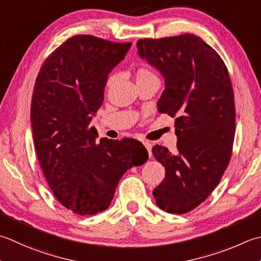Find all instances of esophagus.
<instances>
[{
  "mask_svg": "<svg viewBox=\"0 0 261 261\" xmlns=\"http://www.w3.org/2000/svg\"><path fill=\"white\" fill-rule=\"evenodd\" d=\"M144 146L146 147L148 154H149V157H151V148H152V144H151V142L145 141V142H144Z\"/></svg>",
  "mask_w": 261,
  "mask_h": 261,
  "instance_id": "1",
  "label": "esophagus"
}]
</instances>
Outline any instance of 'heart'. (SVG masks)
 Wrapping results in <instances>:
<instances>
[{
	"label": "heart",
	"mask_w": 261,
	"mask_h": 261,
	"mask_svg": "<svg viewBox=\"0 0 261 261\" xmlns=\"http://www.w3.org/2000/svg\"><path fill=\"white\" fill-rule=\"evenodd\" d=\"M152 76H155L152 74V72H150L149 70L147 69H140L138 70L137 72V80H140V79H147V78H152ZM115 81V75H111L109 80H107V86H111L113 85V83Z\"/></svg>",
	"instance_id": "obj_1"
}]
</instances>
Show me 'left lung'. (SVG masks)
I'll use <instances>...</instances> for the list:
<instances>
[{
    "label": "left lung",
    "mask_w": 261,
    "mask_h": 261,
    "mask_svg": "<svg viewBox=\"0 0 261 261\" xmlns=\"http://www.w3.org/2000/svg\"><path fill=\"white\" fill-rule=\"evenodd\" d=\"M137 48L164 78L158 112L175 117V154L152 147L165 167V180L152 196L163 211L186 214L206 200L231 160L236 134L231 79L221 56L196 35L140 39Z\"/></svg>",
    "instance_id": "8db88e82"
}]
</instances>
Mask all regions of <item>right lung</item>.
I'll use <instances>...</instances> for the list:
<instances>
[{
  "label": "right lung",
  "instance_id": "1",
  "mask_svg": "<svg viewBox=\"0 0 261 261\" xmlns=\"http://www.w3.org/2000/svg\"><path fill=\"white\" fill-rule=\"evenodd\" d=\"M131 45L73 36L45 60L36 79L30 109L36 154L56 199L78 215L109 208L122 175L148 160L140 141H97L89 125L109 74Z\"/></svg>",
  "mask_w": 261,
  "mask_h": 261
}]
</instances>
